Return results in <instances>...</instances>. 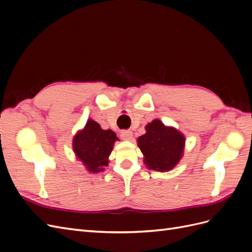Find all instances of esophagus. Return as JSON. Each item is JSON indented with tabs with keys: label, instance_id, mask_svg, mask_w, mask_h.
<instances>
[{
	"label": "esophagus",
	"instance_id": "34e87169",
	"mask_svg": "<svg viewBox=\"0 0 252 252\" xmlns=\"http://www.w3.org/2000/svg\"><path fill=\"white\" fill-rule=\"evenodd\" d=\"M132 131L131 130H123L121 131V138L123 140H126V141H129L132 139Z\"/></svg>",
	"mask_w": 252,
	"mask_h": 252
}]
</instances>
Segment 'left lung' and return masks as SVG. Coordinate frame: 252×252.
I'll return each instance as SVG.
<instances>
[{
    "mask_svg": "<svg viewBox=\"0 0 252 252\" xmlns=\"http://www.w3.org/2000/svg\"><path fill=\"white\" fill-rule=\"evenodd\" d=\"M138 145L149 169L168 171L181 159L185 138L177 129L155 120L146 126V133L138 139Z\"/></svg>",
    "mask_w": 252,
    "mask_h": 252,
    "instance_id": "8db88e82",
    "label": "left lung"
}]
</instances>
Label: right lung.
Wrapping results in <instances>:
<instances>
[{
	"mask_svg": "<svg viewBox=\"0 0 252 252\" xmlns=\"http://www.w3.org/2000/svg\"><path fill=\"white\" fill-rule=\"evenodd\" d=\"M117 140L112 130H103L96 122L89 120L85 128L74 136L73 150L89 171L98 172L107 166L108 157Z\"/></svg>",
	"mask_w": 252,
	"mask_h": 252,
	"instance_id": "1",
	"label": "right lung"
}]
</instances>
